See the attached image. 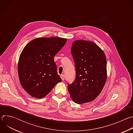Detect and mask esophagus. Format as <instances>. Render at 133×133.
<instances>
[{
	"label": "esophagus",
	"mask_w": 133,
	"mask_h": 133,
	"mask_svg": "<svg viewBox=\"0 0 133 133\" xmlns=\"http://www.w3.org/2000/svg\"><path fill=\"white\" fill-rule=\"evenodd\" d=\"M61 77L62 81H64V79H65V76L64 75H61Z\"/></svg>",
	"instance_id": "1"
}]
</instances>
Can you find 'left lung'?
<instances>
[{
    "mask_svg": "<svg viewBox=\"0 0 133 133\" xmlns=\"http://www.w3.org/2000/svg\"><path fill=\"white\" fill-rule=\"evenodd\" d=\"M71 54L76 76L68 85L70 96L78 104L90 102L98 96L107 80L105 54L95 43L85 40L74 41Z\"/></svg>",
    "mask_w": 133,
    "mask_h": 133,
    "instance_id": "left-lung-1",
    "label": "left lung"
}]
</instances>
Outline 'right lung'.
Listing matches in <instances>:
<instances>
[{
	"instance_id": "add662e5",
	"label": "right lung",
	"mask_w": 133,
	"mask_h": 133,
	"mask_svg": "<svg viewBox=\"0 0 133 133\" xmlns=\"http://www.w3.org/2000/svg\"><path fill=\"white\" fill-rule=\"evenodd\" d=\"M67 41L61 37L38 38L23 49L18 63V77L22 86L31 96L44 98L62 82L54 57Z\"/></svg>"
}]
</instances>
